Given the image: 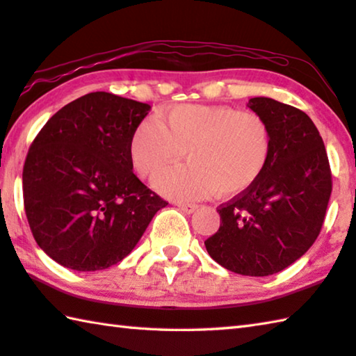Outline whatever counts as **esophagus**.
Segmentation results:
<instances>
[{"label": "esophagus", "mask_w": 356, "mask_h": 356, "mask_svg": "<svg viewBox=\"0 0 356 356\" xmlns=\"http://www.w3.org/2000/svg\"><path fill=\"white\" fill-rule=\"evenodd\" d=\"M177 207H179V210H182L184 213H186V215H191V213H195L197 210V205H195V204L179 202Z\"/></svg>", "instance_id": "1"}]
</instances>
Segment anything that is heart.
I'll list each match as a JSON object with an SVG mask.
<instances>
[{"instance_id": "1", "label": "heart", "mask_w": 356, "mask_h": 356, "mask_svg": "<svg viewBox=\"0 0 356 356\" xmlns=\"http://www.w3.org/2000/svg\"><path fill=\"white\" fill-rule=\"evenodd\" d=\"M186 154L188 165L166 170L154 186L168 197H235L248 191L270 156V132L260 115L229 106L179 104L135 129L129 156L140 177H152Z\"/></svg>"}]
</instances>
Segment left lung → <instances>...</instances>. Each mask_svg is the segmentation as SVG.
<instances>
[{
    "label": "left lung",
    "mask_w": 356,
    "mask_h": 356,
    "mask_svg": "<svg viewBox=\"0 0 356 356\" xmlns=\"http://www.w3.org/2000/svg\"><path fill=\"white\" fill-rule=\"evenodd\" d=\"M266 121L270 156L260 179L218 209L221 225L205 241L216 263L235 274L266 277L305 254L324 224L332 172L312 118L275 99L252 98Z\"/></svg>",
    "instance_id": "left-lung-1"
}]
</instances>
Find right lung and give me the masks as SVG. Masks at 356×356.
Instances as JSON below:
<instances>
[{"instance_id":"1","label":"right lung","mask_w":356,"mask_h":356,"mask_svg":"<svg viewBox=\"0 0 356 356\" xmlns=\"http://www.w3.org/2000/svg\"><path fill=\"white\" fill-rule=\"evenodd\" d=\"M151 106L95 92L54 113L29 147L23 197L37 244L81 273L113 266L168 205L132 172V134Z\"/></svg>"}]
</instances>
